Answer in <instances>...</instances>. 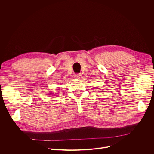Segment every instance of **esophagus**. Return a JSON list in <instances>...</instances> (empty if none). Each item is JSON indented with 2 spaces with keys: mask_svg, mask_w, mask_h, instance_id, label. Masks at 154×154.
<instances>
[{
  "mask_svg": "<svg viewBox=\"0 0 154 154\" xmlns=\"http://www.w3.org/2000/svg\"><path fill=\"white\" fill-rule=\"evenodd\" d=\"M81 77H82V74H75L74 75V77L75 79H80L81 78Z\"/></svg>",
  "mask_w": 154,
  "mask_h": 154,
  "instance_id": "esophagus-1",
  "label": "esophagus"
}]
</instances>
